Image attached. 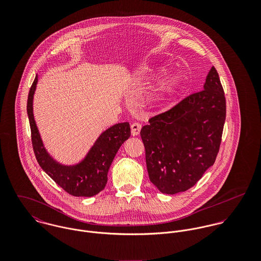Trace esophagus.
Here are the masks:
<instances>
[{"label":"esophagus","instance_id":"esophagus-1","mask_svg":"<svg viewBox=\"0 0 261 261\" xmlns=\"http://www.w3.org/2000/svg\"><path fill=\"white\" fill-rule=\"evenodd\" d=\"M141 128H142V125L138 122H134L132 125H130V129H132V135L134 137L136 136H139L140 135V132H141Z\"/></svg>","mask_w":261,"mask_h":261}]
</instances>
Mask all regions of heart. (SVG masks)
<instances>
[{
	"instance_id": "1",
	"label": "heart",
	"mask_w": 261,
	"mask_h": 261,
	"mask_svg": "<svg viewBox=\"0 0 261 261\" xmlns=\"http://www.w3.org/2000/svg\"><path fill=\"white\" fill-rule=\"evenodd\" d=\"M182 78L179 74L167 75L163 77L155 85L149 96V102L154 106H161L169 101L182 87Z\"/></svg>"
}]
</instances>
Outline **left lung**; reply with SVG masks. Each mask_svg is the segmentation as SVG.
I'll return each instance as SVG.
<instances>
[{
	"label": "left lung",
	"instance_id": "obj_1",
	"mask_svg": "<svg viewBox=\"0 0 261 261\" xmlns=\"http://www.w3.org/2000/svg\"><path fill=\"white\" fill-rule=\"evenodd\" d=\"M226 118V100L213 66L203 90L149 118L141 137L150 182L174 195L194 186L214 165Z\"/></svg>",
	"mask_w": 261,
	"mask_h": 261
}]
</instances>
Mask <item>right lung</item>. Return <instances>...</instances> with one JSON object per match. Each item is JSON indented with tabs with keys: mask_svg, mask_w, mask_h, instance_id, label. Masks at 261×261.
I'll list each match as a JSON object with an SVG mask.
<instances>
[{
	"mask_svg": "<svg viewBox=\"0 0 261 261\" xmlns=\"http://www.w3.org/2000/svg\"><path fill=\"white\" fill-rule=\"evenodd\" d=\"M38 76L30 88L27 113L31 127L32 145L38 164L43 171L64 191L76 197H92L105 189L108 173L120 146L130 137L128 122H120L105 130L95 141L85 158L72 166L62 165L45 149L33 114V98Z\"/></svg>",
	"mask_w": 261,
	"mask_h": 261,
	"instance_id": "obj_1",
	"label": "right lung"
}]
</instances>
